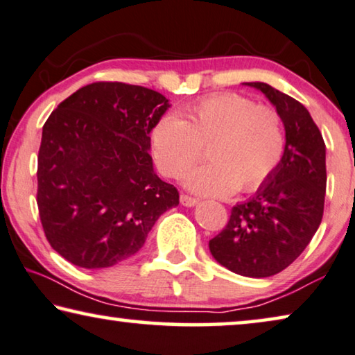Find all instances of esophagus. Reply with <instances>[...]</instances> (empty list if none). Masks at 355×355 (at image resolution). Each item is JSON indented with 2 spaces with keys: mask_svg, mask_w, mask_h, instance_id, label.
Listing matches in <instances>:
<instances>
[{
  "mask_svg": "<svg viewBox=\"0 0 355 355\" xmlns=\"http://www.w3.org/2000/svg\"><path fill=\"white\" fill-rule=\"evenodd\" d=\"M180 202H182L184 207H193L199 202L198 198H193V196H188V194H182L180 196Z\"/></svg>",
  "mask_w": 355,
  "mask_h": 355,
  "instance_id": "esophagus-1",
  "label": "esophagus"
}]
</instances>
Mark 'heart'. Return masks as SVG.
Instances as JSON below:
<instances>
[{
    "instance_id": "heart-1",
    "label": "heart",
    "mask_w": 355,
    "mask_h": 355,
    "mask_svg": "<svg viewBox=\"0 0 355 355\" xmlns=\"http://www.w3.org/2000/svg\"><path fill=\"white\" fill-rule=\"evenodd\" d=\"M210 162L187 178L194 193L255 191L276 172L287 148L285 125L272 105L236 92L214 94L164 116L151 130V153L162 175L182 178L204 155Z\"/></svg>"
}]
</instances>
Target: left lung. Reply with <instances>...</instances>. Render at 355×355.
Returning <instances> with one entry per match:
<instances>
[{
	"label": "left lung",
	"instance_id": "obj_1",
	"mask_svg": "<svg viewBox=\"0 0 355 355\" xmlns=\"http://www.w3.org/2000/svg\"><path fill=\"white\" fill-rule=\"evenodd\" d=\"M260 89L282 116L287 148L282 162L257 194L232 207L209 248L230 271L269 277L290 266L319 228L327 188L325 144L309 111L266 83Z\"/></svg>",
	"mask_w": 355,
	"mask_h": 355
}]
</instances>
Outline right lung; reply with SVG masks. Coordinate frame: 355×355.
<instances>
[{"instance_id":"add662e5","label":"right lung","mask_w":355,"mask_h":355,"mask_svg":"<svg viewBox=\"0 0 355 355\" xmlns=\"http://www.w3.org/2000/svg\"><path fill=\"white\" fill-rule=\"evenodd\" d=\"M162 94L98 81L59 103L42 125L36 202L51 247L79 268H110L144 247L178 189L153 172L150 132Z\"/></svg>"}]
</instances>
